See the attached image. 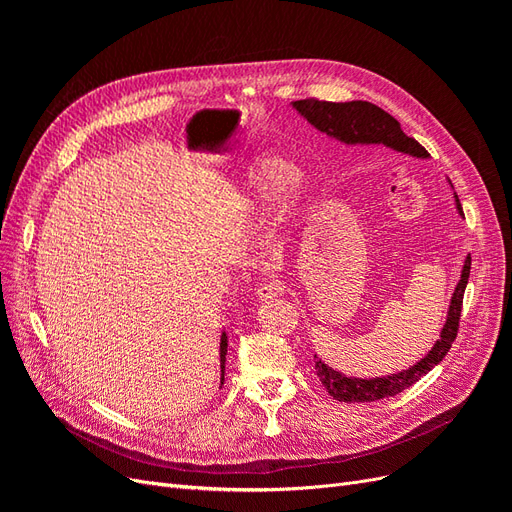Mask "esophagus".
Here are the masks:
<instances>
[{"mask_svg": "<svg viewBox=\"0 0 512 512\" xmlns=\"http://www.w3.org/2000/svg\"><path fill=\"white\" fill-rule=\"evenodd\" d=\"M282 290H284L282 280H267L265 284L258 286L256 294H258L260 301H271V299L277 297V294H282Z\"/></svg>", "mask_w": 512, "mask_h": 512, "instance_id": "1", "label": "esophagus"}]
</instances>
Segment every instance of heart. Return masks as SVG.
Listing matches in <instances>:
<instances>
[{
  "label": "heart",
  "mask_w": 512,
  "mask_h": 512,
  "mask_svg": "<svg viewBox=\"0 0 512 512\" xmlns=\"http://www.w3.org/2000/svg\"><path fill=\"white\" fill-rule=\"evenodd\" d=\"M294 166L282 158H260L245 175V190L258 203H269V200L280 192L284 185L292 188Z\"/></svg>",
  "instance_id": "1"
}]
</instances>
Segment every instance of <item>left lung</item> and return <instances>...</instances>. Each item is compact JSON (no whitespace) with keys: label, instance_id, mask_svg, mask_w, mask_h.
Returning a JSON list of instances; mask_svg holds the SVG:
<instances>
[{"label":"left lung","instance_id":"1","mask_svg":"<svg viewBox=\"0 0 512 512\" xmlns=\"http://www.w3.org/2000/svg\"><path fill=\"white\" fill-rule=\"evenodd\" d=\"M297 111L312 123L320 132H327L329 136L337 138L346 145H386L401 153H410L416 158H427V149L414 141L404 130L399 128V121L391 117L380 106L365 102V100H352V102H327L318 98L297 100L292 104ZM457 209L461 211V203L457 198ZM472 267V256L466 258V265L461 271V280L453 292L451 307H448L446 324L440 333V339L429 350L425 359L418 361L406 371L391 374L386 378H348L339 371L331 369L327 363H322L318 356H314L316 363V376L320 378L322 386L327 393L337 399L346 401V404H363V401H378L384 397H395L397 393L410 389L412 384L421 380L427 371L436 367L446 352L451 350L457 331H459V318H461V305H463V292L468 286Z\"/></svg>","mask_w":512,"mask_h":512}]
</instances>
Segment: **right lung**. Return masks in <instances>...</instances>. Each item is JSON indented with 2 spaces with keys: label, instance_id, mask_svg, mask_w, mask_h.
I'll list each match as a JSON object with an SVG mask.
<instances>
[{
  "label": "right lung",
  "instance_id": "1",
  "mask_svg": "<svg viewBox=\"0 0 512 512\" xmlns=\"http://www.w3.org/2000/svg\"><path fill=\"white\" fill-rule=\"evenodd\" d=\"M226 348H228V339H226V333H222V342H220V361H222V384H224V363H226Z\"/></svg>",
  "mask_w": 512,
  "mask_h": 512
}]
</instances>
